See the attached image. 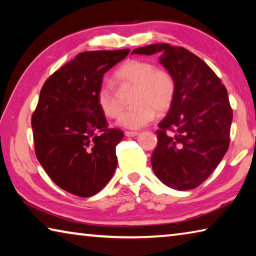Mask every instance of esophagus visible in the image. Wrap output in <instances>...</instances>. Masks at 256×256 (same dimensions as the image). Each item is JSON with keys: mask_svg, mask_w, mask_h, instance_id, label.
<instances>
[{"mask_svg": "<svg viewBox=\"0 0 256 256\" xmlns=\"http://www.w3.org/2000/svg\"><path fill=\"white\" fill-rule=\"evenodd\" d=\"M125 136H138V133L133 132V131H126V132H125Z\"/></svg>", "mask_w": 256, "mask_h": 256, "instance_id": "1", "label": "esophagus"}]
</instances>
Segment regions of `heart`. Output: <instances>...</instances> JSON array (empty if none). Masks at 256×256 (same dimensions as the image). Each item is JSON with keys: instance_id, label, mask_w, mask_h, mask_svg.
Here are the masks:
<instances>
[{"instance_id": "b5f03b06", "label": "heart", "mask_w": 256, "mask_h": 256, "mask_svg": "<svg viewBox=\"0 0 256 256\" xmlns=\"http://www.w3.org/2000/svg\"><path fill=\"white\" fill-rule=\"evenodd\" d=\"M114 80L128 88L132 86L130 102L132 106L124 112L120 124L128 128H140L159 114L170 110L175 97L174 78L166 70L156 68L154 63L144 60H128L114 72ZM98 107L110 118L122 114L123 104L110 84H104L96 94Z\"/></svg>"}]
</instances>
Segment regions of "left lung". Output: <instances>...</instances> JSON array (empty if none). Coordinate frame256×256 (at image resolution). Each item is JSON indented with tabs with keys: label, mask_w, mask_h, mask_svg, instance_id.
<instances>
[{
	"label": "left lung",
	"mask_w": 256,
	"mask_h": 256,
	"mask_svg": "<svg viewBox=\"0 0 256 256\" xmlns=\"http://www.w3.org/2000/svg\"><path fill=\"white\" fill-rule=\"evenodd\" d=\"M160 53L175 81V97L158 124L151 156L156 176L177 190L196 188L214 172L230 141L232 110L227 89L204 60L184 47L152 44L132 54Z\"/></svg>",
	"instance_id": "left-lung-1"
}]
</instances>
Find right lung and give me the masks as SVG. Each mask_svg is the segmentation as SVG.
<instances>
[{"label": "right lung", "mask_w": 256, "mask_h": 256, "mask_svg": "<svg viewBox=\"0 0 256 256\" xmlns=\"http://www.w3.org/2000/svg\"><path fill=\"white\" fill-rule=\"evenodd\" d=\"M130 50L78 54L45 81L32 118L34 154L54 183L81 198L97 194L118 167L124 136L110 128L96 94L104 74Z\"/></svg>", "instance_id": "obj_1"}]
</instances>
